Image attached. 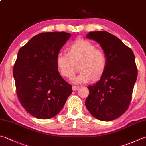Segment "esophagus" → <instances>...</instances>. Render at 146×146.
I'll return each mask as SVG.
<instances>
[{"label":"esophagus","mask_w":146,"mask_h":146,"mask_svg":"<svg viewBox=\"0 0 146 146\" xmlns=\"http://www.w3.org/2000/svg\"><path fill=\"white\" fill-rule=\"evenodd\" d=\"M79 89V86H72V90L73 91H76Z\"/></svg>","instance_id":"esophagus-1"}]
</instances>
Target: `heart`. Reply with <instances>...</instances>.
Returning a JSON list of instances; mask_svg holds the SVG:
<instances>
[{"mask_svg": "<svg viewBox=\"0 0 146 146\" xmlns=\"http://www.w3.org/2000/svg\"><path fill=\"white\" fill-rule=\"evenodd\" d=\"M67 54L60 53L56 58V64L60 74L71 78L75 74L76 65L80 72L72 79L76 84L95 81L105 72L107 57L104 52L88 40L78 39L67 48Z\"/></svg>", "mask_w": 146, "mask_h": 146, "instance_id": "1", "label": "heart"}]
</instances>
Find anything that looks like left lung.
<instances>
[{"label":"left lung","mask_w":146,"mask_h":146,"mask_svg":"<svg viewBox=\"0 0 146 146\" xmlns=\"http://www.w3.org/2000/svg\"><path fill=\"white\" fill-rule=\"evenodd\" d=\"M86 38L95 40L107 57V67L97 83L88 87L85 106L97 119L110 121L128 109L137 78V68L131 49L111 33L90 32Z\"/></svg>","instance_id":"obj_1"}]
</instances>
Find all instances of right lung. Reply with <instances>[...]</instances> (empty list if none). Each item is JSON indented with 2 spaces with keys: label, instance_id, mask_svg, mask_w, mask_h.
Returning <instances> with one entry per match:
<instances>
[{
  "label": "right lung",
  "instance_id": "obj_1",
  "mask_svg": "<svg viewBox=\"0 0 146 146\" xmlns=\"http://www.w3.org/2000/svg\"><path fill=\"white\" fill-rule=\"evenodd\" d=\"M70 35L65 32L40 33L18 53L13 73L18 100L28 113L38 119L55 116L72 92L56 64L57 54Z\"/></svg>",
  "mask_w": 146,
  "mask_h": 146
}]
</instances>
